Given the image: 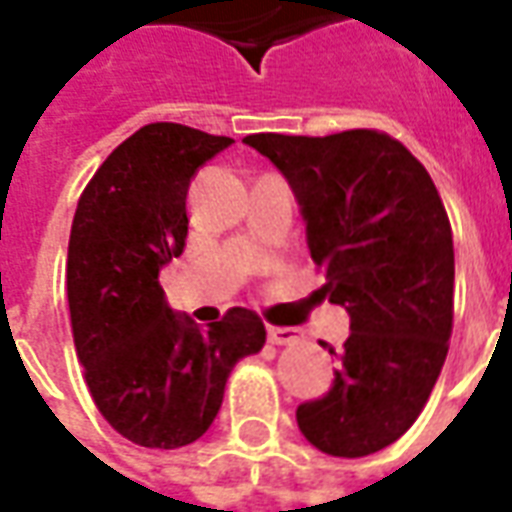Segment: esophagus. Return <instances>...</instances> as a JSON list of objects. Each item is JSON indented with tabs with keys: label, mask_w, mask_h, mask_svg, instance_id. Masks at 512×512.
<instances>
[{
	"label": "esophagus",
	"mask_w": 512,
	"mask_h": 512,
	"mask_svg": "<svg viewBox=\"0 0 512 512\" xmlns=\"http://www.w3.org/2000/svg\"><path fill=\"white\" fill-rule=\"evenodd\" d=\"M301 334L290 326H268V343L271 345H296Z\"/></svg>",
	"instance_id": "34e87169"
}]
</instances>
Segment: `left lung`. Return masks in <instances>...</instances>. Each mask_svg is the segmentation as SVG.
Masks as SVG:
<instances>
[{
	"label": "left lung",
	"mask_w": 512,
	"mask_h": 512,
	"mask_svg": "<svg viewBox=\"0 0 512 512\" xmlns=\"http://www.w3.org/2000/svg\"><path fill=\"white\" fill-rule=\"evenodd\" d=\"M288 178L323 296L351 315L334 386L296 408L304 439L362 458L406 433L428 403L452 334L450 216L428 169L395 136L249 134Z\"/></svg>",
	"instance_id": "8db88e82"
}]
</instances>
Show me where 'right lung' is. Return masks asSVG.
<instances>
[{"mask_svg": "<svg viewBox=\"0 0 512 512\" xmlns=\"http://www.w3.org/2000/svg\"><path fill=\"white\" fill-rule=\"evenodd\" d=\"M230 145V136L180 123L142 126L76 205L65 274L73 345L98 411L139 447L200 439L233 367L266 345L257 312L233 307L202 332L169 310L158 285L161 266L186 246L194 172Z\"/></svg>", "mask_w": 512, "mask_h": 512, "instance_id": "obj_1", "label": "right lung"}]
</instances>
